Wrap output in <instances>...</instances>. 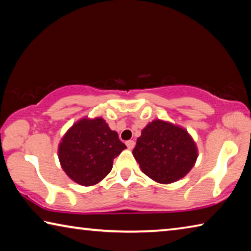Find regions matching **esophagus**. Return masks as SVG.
I'll use <instances>...</instances> for the list:
<instances>
[{
	"label": "esophagus",
	"mask_w": 251,
	"mask_h": 251,
	"mask_svg": "<svg viewBox=\"0 0 251 251\" xmlns=\"http://www.w3.org/2000/svg\"><path fill=\"white\" fill-rule=\"evenodd\" d=\"M126 146H127V148H128V150H133L134 146H135V142L134 141H127Z\"/></svg>",
	"instance_id": "34e87169"
}]
</instances>
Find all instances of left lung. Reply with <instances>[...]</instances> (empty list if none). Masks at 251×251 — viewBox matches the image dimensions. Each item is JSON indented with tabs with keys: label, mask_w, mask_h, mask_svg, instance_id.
I'll list each match as a JSON object with an SVG mask.
<instances>
[{
	"label": "left lung",
	"mask_w": 251,
	"mask_h": 251,
	"mask_svg": "<svg viewBox=\"0 0 251 251\" xmlns=\"http://www.w3.org/2000/svg\"><path fill=\"white\" fill-rule=\"evenodd\" d=\"M133 155L145 175L159 184H171L189 173L198 151L185 128L155 120L142 130Z\"/></svg>",
	"instance_id": "obj_1"
}]
</instances>
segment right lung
<instances>
[{"instance_id":"right-lung-1","label":"right lung","mask_w":251,"mask_h":251,"mask_svg":"<svg viewBox=\"0 0 251 251\" xmlns=\"http://www.w3.org/2000/svg\"><path fill=\"white\" fill-rule=\"evenodd\" d=\"M126 148L101 117H84L71 127L58 145L63 171L82 186H93L112 171L113 160Z\"/></svg>"}]
</instances>
